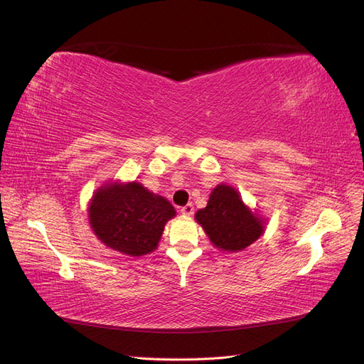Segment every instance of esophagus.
<instances>
[{
  "mask_svg": "<svg viewBox=\"0 0 364 364\" xmlns=\"http://www.w3.org/2000/svg\"><path fill=\"white\" fill-rule=\"evenodd\" d=\"M181 213H182L183 215H193V214H194V206H193L191 203L185 205V206L181 208Z\"/></svg>",
  "mask_w": 364,
  "mask_h": 364,
  "instance_id": "1",
  "label": "esophagus"
}]
</instances>
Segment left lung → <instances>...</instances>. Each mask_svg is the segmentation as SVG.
Instances as JSON below:
<instances>
[{"instance_id":"left-lung-1","label":"left lung","mask_w":364,"mask_h":364,"mask_svg":"<svg viewBox=\"0 0 364 364\" xmlns=\"http://www.w3.org/2000/svg\"><path fill=\"white\" fill-rule=\"evenodd\" d=\"M196 220L211 243L226 252L246 249L264 232L262 220L243 203L235 188L225 183L215 186Z\"/></svg>"}]
</instances>
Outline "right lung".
Here are the masks:
<instances>
[{
  "label": "right lung",
  "instance_id": "right-lung-1",
  "mask_svg": "<svg viewBox=\"0 0 364 364\" xmlns=\"http://www.w3.org/2000/svg\"><path fill=\"white\" fill-rule=\"evenodd\" d=\"M97 238L117 252L141 257L158 247L164 226L176 215L171 203L139 182L106 183L87 208Z\"/></svg>",
  "mask_w": 364,
  "mask_h": 364
}]
</instances>
